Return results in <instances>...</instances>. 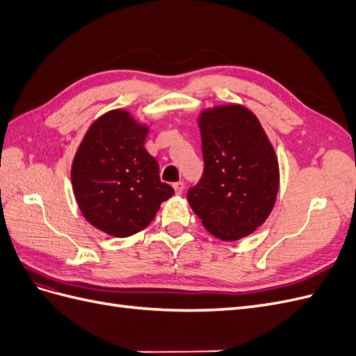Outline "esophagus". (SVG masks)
I'll list each match as a JSON object with an SVG mask.
<instances>
[{"instance_id": "esophagus-1", "label": "esophagus", "mask_w": 356, "mask_h": 356, "mask_svg": "<svg viewBox=\"0 0 356 356\" xmlns=\"http://www.w3.org/2000/svg\"><path fill=\"white\" fill-rule=\"evenodd\" d=\"M174 190H175L177 195H182V191H184V182H182V181L175 182V184H174Z\"/></svg>"}]
</instances>
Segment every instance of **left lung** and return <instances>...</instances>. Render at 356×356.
Segmentation results:
<instances>
[{
    "label": "left lung",
    "instance_id": "8db88e82",
    "mask_svg": "<svg viewBox=\"0 0 356 356\" xmlns=\"http://www.w3.org/2000/svg\"><path fill=\"white\" fill-rule=\"evenodd\" d=\"M204 169L187 193L203 227L225 242L257 230L270 215L279 190L273 145L252 111L229 104L197 118Z\"/></svg>",
    "mask_w": 356,
    "mask_h": 356
}]
</instances>
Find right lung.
<instances>
[{
  "instance_id": "add662e5",
  "label": "right lung",
  "mask_w": 356,
  "mask_h": 356,
  "mask_svg": "<svg viewBox=\"0 0 356 356\" xmlns=\"http://www.w3.org/2000/svg\"><path fill=\"white\" fill-rule=\"evenodd\" d=\"M148 131L126 110L108 111L92 123L72 160V190L83 217L115 238L144 230L174 195L144 147Z\"/></svg>"
}]
</instances>
